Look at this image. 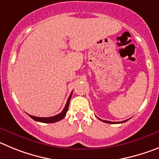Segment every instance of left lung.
Instances as JSON below:
<instances>
[{
  "label": "left lung",
  "instance_id": "8db88e82",
  "mask_svg": "<svg viewBox=\"0 0 159 159\" xmlns=\"http://www.w3.org/2000/svg\"><path fill=\"white\" fill-rule=\"evenodd\" d=\"M98 119H99L100 120H102L103 122L107 123V124H121V123H124V122H126V121L128 120H126L122 121V122H111V121H108V120H101V119H100V118H98Z\"/></svg>",
  "mask_w": 159,
  "mask_h": 159
}]
</instances>
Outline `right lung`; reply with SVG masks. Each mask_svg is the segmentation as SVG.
<instances>
[{
	"label": "right lung",
	"instance_id": "1",
	"mask_svg": "<svg viewBox=\"0 0 159 159\" xmlns=\"http://www.w3.org/2000/svg\"><path fill=\"white\" fill-rule=\"evenodd\" d=\"M71 96H72V93L70 95L69 98L67 100V102L65 105V108H63V110L62 111V112L56 116H54L51 117H37V116H30L31 119H33L34 120L38 121V122H41V123H48V124H51V123H55L58 122V121L61 120L62 119L65 117L67 111H68V108H69V104H70V101Z\"/></svg>",
	"mask_w": 159,
	"mask_h": 159
}]
</instances>
